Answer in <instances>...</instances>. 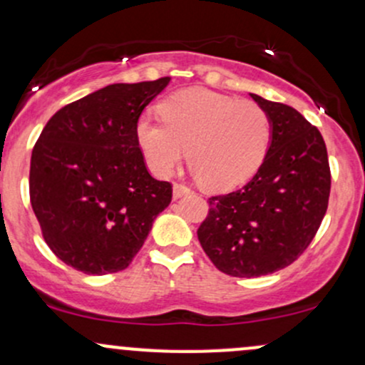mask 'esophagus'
Masks as SVG:
<instances>
[{
  "label": "esophagus",
  "instance_id": "obj_1",
  "mask_svg": "<svg viewBox=\"0 0 365 365\" xmlns=\"http://www.w3.org/2000/svg\"><path fill=\"white\" fill-rule=\"evenodd\" d=\"M190 189L187 185H183V183H175L173 185V197L175 199H180L183 197V195H189L190 194Z\"/></svg>",
  "mask_w": 365,
  "mask_h": 365
}]
</instances>
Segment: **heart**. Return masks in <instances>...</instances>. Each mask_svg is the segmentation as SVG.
Masks as SVG:
<instances>
[{"mask_svg": "<svg viewBox=\"0 0 365 365\" xmlns=\"http://www.w3.org/2000/svg\"><path fill=\"white\" fill-rule=\"evenodd\" d=\"M165 121L143 115L137 142L154 175L170 176L185 158L210 190H232L262 166L272 140L268 112L251 100H237L190 88L159 103Z\"/></svg>", "mask_w": 365, "mask_h": 365, "instance_id": "b5f03b06", "label": "heart"}]
</instances>
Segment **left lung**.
<instances>
[{"instance_id": "left-lung-1", "label": "left lung", "mask_w": 365, "mask_h": 365, "mask_svg": "<svg viewBox=\"0 0 365 365\" xmlns=\"http://www.w3.org/2000/svg\"><path fill=\"white\" fill-rule=\"evenodd\" d=\"M268 112L272 140L242 189L207 199L197 230L213 265L232 277H262L291 265L327 211L331 170L322 135L298 110L251 93Z\"/></svg>"}]
</instances>
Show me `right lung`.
I'll return each mask as SVG.
<instances>
[{
  "instance_id": "right-lung-1",
  "label": "right lung",
  "mask_w": 365,
  "mask_h": 365,
  "mask_svg": "<svg viewBox=\"0 0 365 365\" xmlns=\"http://www.w3.org/2000/svg\"><path fill=\"white\" fill-rule=\"evenodd\" d=\"M171 78L115 83L62 107L31 155V206L50 250L88 275L124 270L171 202L137 142L143 109Z\"/></svg>"
}]
</instances>
